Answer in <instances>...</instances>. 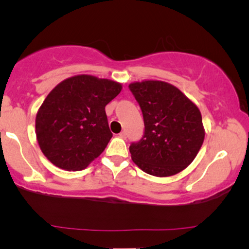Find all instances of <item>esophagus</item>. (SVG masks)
<instances>
[{
    "instance_id": "esophagus-1",
    "label": "esophagus",
    "mask_w": 249,
    "mask_h": 249,
    "mask_svg": "<svg viewBox=\"0 0 249 249\" xmlns=\"http://www.w3.org/2000/svg\"><path fill=\"white\" fill-rule=\"evenodd\" d=\"M119 137L122 138V139H125V138H127V134H125V131H121L120 134H119Z\"/></svg>"
}]
</instances>
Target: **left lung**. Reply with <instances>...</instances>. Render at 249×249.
Returning a JSON list of instances; mask_svg holds the SVG:
<instances>
[{"label": "left lung", "instance_id": "left-lung-1", "mask_svg": "<svg viewBox=\"0 0 249 249\" xmlns=\"http://www.w3.org/2000/svg\"><path fill=\"white\" fill-rule=\"evenodd\" d=\"M129 89L142 108L145 124L142 138L129 147L132 161L156 177L182 171L198 154L205 137L198 107L164 81L132 83Z\"/></svg>", "mask_w": 249, "mask_h": 249}]
</instances>
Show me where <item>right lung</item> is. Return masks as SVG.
Segmentation results:
<instances>
[{
  "label": "right lung",
  "instance_id": "add662e5",
  "mask_svg": "<svg viewBox=\"0 0 249 249\" xmlns=\"http://www.w3.org/2000/svg\"><path fill=\"white\" fill-rule=\"evenodd\" d=\"M121 89L117 81L89 74L54 87L36 115L37 142L47 160L78 171L98 158L112 137L105 107Z\"/></svg>",
  "mask_w": 249,
  "mask_h": 249
}]
</instances>
